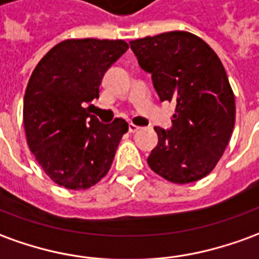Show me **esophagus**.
<instances>
[{
    "instance_id": "1",
    "label": "esophagus",
    "mask_w": 259,
    "mask_h": 259,
    "mask_svg": "<svg viewBox=\"0 0 259 259\" xmlns=\"http://www.w3.org/2000/svg\"><path fill=\"white\" fill-rule=\"evenodd\" d=\"M139 130H140V127H139V126H136V124H133V123L129 124L130 133H136V132H139Z\"/></svg>"
}]
</instances>
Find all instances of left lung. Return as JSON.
<instances>
[{
    "label": "left lung",
    "mask_w": 259,
    "mask_h": 259,
    "mask_svg": "<svg viewBox=\"0 0 259 259\" xmlns=\"http://www.w3.org/2000/svg\"><path fill=\"white\" fill-rule=\"evenodd\" d=\"M130 48L151 74L161 101L175 104L171 130L154 127L158 144L148 165L174 184L205 178L223 155L236 122L234 92L218 54L184 30L136 39Z\"/></svg>",
    "instance_id": "8db88e82"
}]
</instances>
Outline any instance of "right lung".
Returning a JSON list of instances; mask_svg holds the SVG:
<instances>
[{
    "instance_id": "right-lung-1",
    "label": "right lung",
    "mask_w": 259,
    "mask_h": 259,
    "mask_svg": "<svg viewBox=\"0 0 259 259\" xmlns=\"http://www.w3.org/2000/svg\"><path fill=\"white\" fill-rule=\"evenodd\" d=\"M129 49L124 40L67 39L43 56L23 98L29 150L50 180L67 189H88L108 174L123 119L104 124L87 104L99 98L105 71Z\"/></svg>"
}]
</instances>
